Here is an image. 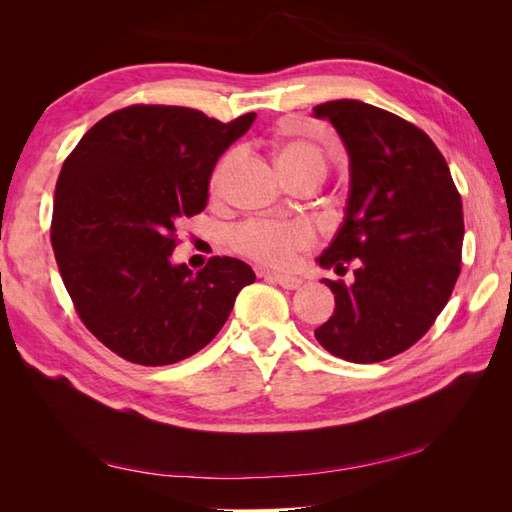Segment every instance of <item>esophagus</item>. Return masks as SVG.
<instances>
[{
	"instance_id": "34e87169",
	"label": "esophagus",
	"mask_w": 512,
	"mask_h": 512,
	"mask_svg": "<svg viewBox=\"0 0 512 512\" xmlns=\"http://www.w3.org/2000/svg\"><path fill=\"white\" fill-rule=\"evenodd\" d=\"M260 275H265L267 280L280 284L286 290H297L303 284L301 277H294V275H282V273H271V271H265V273H260Z\"/></svg>"
}]
</instances>
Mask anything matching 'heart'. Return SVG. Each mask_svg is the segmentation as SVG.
I'll use <instances>...</instances> for the list:
<instances>
[{
	"label": "heart",
	"instance_id": "1",
	"mask_svg": "<svg viewBox=\"0 0 512 512\" xmlns=\"http://www.w3.org/2000/svg\"><path fill=\"white\" fill-rule=\"evenodd\" d=\"M239 153L230 151L211 173V194L222 192L224 177L237 162ZM275 162L286 179L312 173L320 179L327 173V160L312 145L301 141H284L275 147ZM230 247L239 256L273 269H290L299 256L318 243V230L301 220L256 218L239 224L230 232Z\"/></svg>",
	"mask_w": 512,
	"mask_h": 512
}]
</instances>
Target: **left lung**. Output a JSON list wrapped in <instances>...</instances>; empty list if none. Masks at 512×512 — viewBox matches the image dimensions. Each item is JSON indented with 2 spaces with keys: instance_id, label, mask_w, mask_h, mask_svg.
<instances>
[{
  "instance_id": "obj_1",
  "label": "left lung",
  "mask_w": 512,
  "mask_h": 512,
  "mask_svg": "<svg viewBox=\"0 0 512 512\" xmlns=\"http://www.w3.org/2000/svg\"><path fill=\"white\" fill-rule=\"evenodd\" d=\"M348 149L346 218L318 258L354 284L324 280L333 316L314 331L324 350L350 363H380L421 339L461 273L463 207L436 143L414 123L359 100L314 106Z\"/></svg>"
}]
</instances>
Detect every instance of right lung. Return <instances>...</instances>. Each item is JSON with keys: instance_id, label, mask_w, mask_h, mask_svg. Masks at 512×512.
Instances as JSON below:
<instances>
[{"instance_id": "right-lung-1", "label": "right lung", "mask_w": 512, "mask_h": 512, "mask_svg": "<svg viewBox=\"0 0 512 512\" xmlns=\"http://www.w3.org/2000/svg\"><path fill=\"white\" fill-rule=\"evenodd\" d=\"M254 119L132 104L87 130L61 166L51 220L61 280L81 322L121 359H188L254 284L237 258L213 256L198 273L170 262L181 222L207 207L215 162Z\"/></svg>"}]
</instances>
